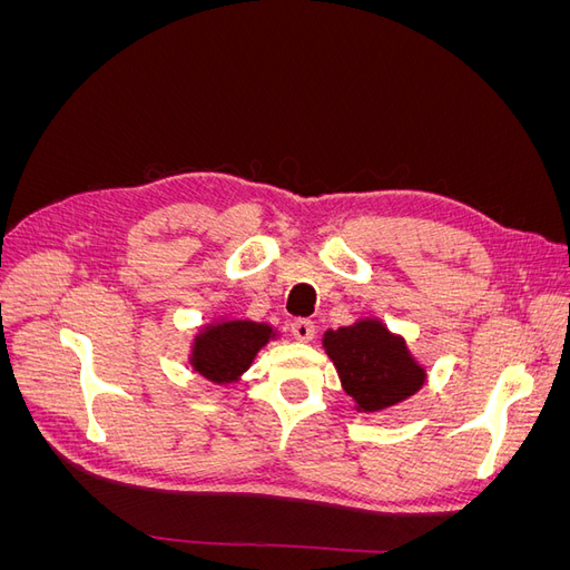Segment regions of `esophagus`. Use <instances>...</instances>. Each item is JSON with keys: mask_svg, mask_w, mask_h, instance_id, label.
<instances>
[{"mask_svg": "<svg viewBox=\"0 0 570 570\" xmlns=\"http://www.w3.org/2000/svg\"><path fill=\"white\" fill-rule=\"evenodd\" d=\"M292 335H295L299 342H312L316 337V325L308 318H297L292 323Z\"/></svg>", "mask_w": 570, "mask_h": 570, "instance_id": "esophagus-1", "label": "esophagus"}]
</instances>
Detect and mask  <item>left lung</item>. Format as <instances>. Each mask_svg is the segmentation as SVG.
I'll return each instance as SVG.
<instances>
[{
  "mask_svg": "<svg viewBox=\"0 0 570 570\" xmlns=\"http://www.w3.org/2000/svg\"><path fill=\"white\" fill-rule=\"evenodd\" d=\"M323 347L358 411L400 404L425 383V371L409 354L406 342L375 318L327 331Z\"/></svg>",
  "mask_w": 570,
  "mask_h": 570,
  "instance_id": "1",
  "label": "left lung"
}]
</instances>
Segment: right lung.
<instances>
[{"mask_svg":"<svg viewBox=\"0 0 570 570\" xmlns=\"http://www.w3.org/2000/svg\"><path fill=\"white\" fill-rule=\"evenodd\" d=\"M273 337V327L254 321H223L195 337L193 368L212 383H235Z\"/></svg>","mask_w":570,"mask_h":570,"instance_id":"add662e5","label":"right lung"}]
</instances>
